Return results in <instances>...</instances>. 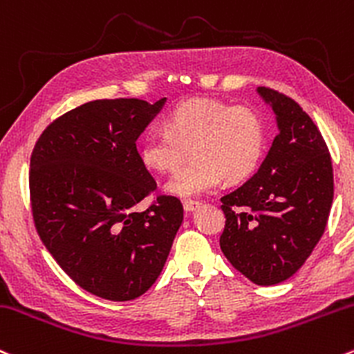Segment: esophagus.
I'll return each mask as SVG.
<instances>
[{
	"label": "esophagus",
	"mask_w": 354,
	"mask_h": 354,
	"mask_svg": "<svg viewBox=\"0 0 354 354\" xmlns=\"http://www.w3.org/2000/svg\"><path fill=\"white\" fill-rule=\"evenodd\" d=\"M200 207V201H195V200H185L183 201V208L185 212H195V209Z\"/></svg>",
	"instance_id": "obj_1"
}]
</instances>
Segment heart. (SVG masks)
Wrapping results in <instances>:
<instances>
[{
	"label": "heart",
	"mask_w": 354,
	"mask_h": 354,
	"mask_svg": "<svg viewBox=\"0 0 354 354\" xmlns=\"http://www.w3.org/2000/svg\"><path fill=\"white\" fill-rule=\"evenodd\" d=\"M267 139L266 120L254 107L193 99L171 109L165 131L142 136L139 158L147 169L169 173L189 150L194 161L179 167L165 189L193 198L212 192L220 181L236 185L250 178L266 156Z\"/></svg>",
	"instance_id": "b5f03b06"
}]
</instances>
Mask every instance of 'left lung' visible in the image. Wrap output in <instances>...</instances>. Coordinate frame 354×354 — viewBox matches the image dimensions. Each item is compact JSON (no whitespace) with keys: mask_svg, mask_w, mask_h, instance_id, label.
<instances>
[{"mask_svg":"<svg viewBox=\"0 0 354 354\" xmlns=\"http://www.w3.org/2000/svg\"><path fill=\"white\" fill-rule=\"evenodd\" d=\"M259 92L277 114L279 134L257 173L221 196L227 220L220 248L254 284L274 286L301 269L324 234L335 180L313 119L282 92Z\"/></svg>","mask_w":354,"mask_h":354,"instance_id":"8db88e82","label":"left lung"}]
</instances>
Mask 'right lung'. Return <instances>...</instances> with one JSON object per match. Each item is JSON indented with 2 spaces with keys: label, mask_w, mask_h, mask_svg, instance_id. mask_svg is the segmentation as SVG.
I'll return each instance as SVG.
<instances>
[{
  "label": "right lung",
  "mask_w": 354,
  "mask_h": 354,
  "mask_svg": "<svg viewBox=\"0 0 354 354\" xmlns=\"http://www.w3.org/2000/svg\"><path fill=\"white\" fill-rule=\"evenodd\" d=\"M165 100L82 104L46 126L30 159L38 236L77 286L107 301H131L156 282L183 221L181 201L158 195L136 147Z\"/></svg>",
  "instance_id": "1"
}]
</instances>
